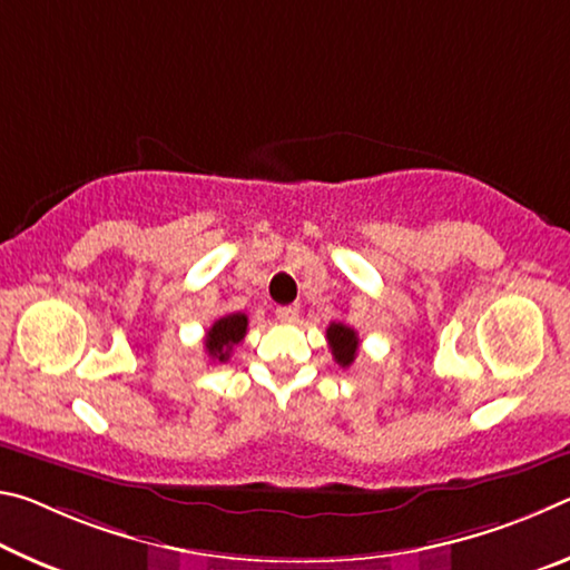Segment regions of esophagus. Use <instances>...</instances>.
<instances>
[{
	"mask_svg": "<svg viewBox=\"0 0 570 570\" xmlns=\"http://www.w3.org/2000/svg\"><path fill=\"white\" fill-rule=\"evenodd\" d=\"M275 315H277L279 323H295L297 315H301V307H297V305H283V307H277Z\"/></svg>",
	"mask_w": 570,
	"mask_h": 570,
	"instance_id": "34e87169",
	"label": "esophagus"
}]
</instances>
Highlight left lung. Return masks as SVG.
<instances>
[{
	"label": "left lung",
	"instance_id": "8db88e82",
	"mask_svg": "<svg viewBox=\"0 0 570 570\" xmlns=\"http://www.w3.org/2000/svg\"><path fill=\"white\" fill-rule=\"evenodd\" d=\"M325 335H328V346L335 363L343 368H348L351 363L356 361V353H358V333L346 323H331Z\"/></svg>",
	"mask_w": 570,
	"mask_h": 570
}]
</instances>
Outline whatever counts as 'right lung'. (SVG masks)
<instances>
[{"label":"right lung","mask_w":570,"mask_h":570,"mask_svg":"<svg viewBox=\"0 0 570 570\" xmlns=\"http://www.w3.org/2000/svg\"><path fill=\"white\" fill-rule=\"evenodd\" d=\"M247 323L249 321L245 313H229L214 323L207 331V338H204V348H207L209 358L219 361V363L227 361L232 348H235L237 343L245 341Z\"/></svg>","instance_id":"obj_1"}]
</instances>
